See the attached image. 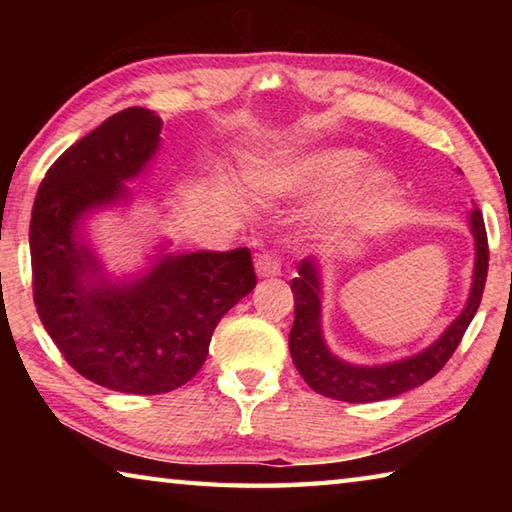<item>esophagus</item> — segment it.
I'll return each mask as SVG.
<instances>
[{
	"label": "esophagus",
	"mask_w": 512,
	"mask_h": 512,
	"mask_svg": "<svg viewBox=\"0 0 512 512\" xmlns=\"http://www.w3.org/2000/svg\"><path fill=\"white\" fill-rule=\"evenodd\" d=\"M255 271H257L259 277L280 275V271H282L280 257L273 255V253H259V255L255 257Z\"/></svg>",
	"instance_id": "obj_1"
}]
</instances>
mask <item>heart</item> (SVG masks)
<instances>
[{
	"label": "heart",
	"instance_id": "b5f03b06",
	"mask_svg": "<svg viewBox=\"0 0 512 512\" xmlns=\"http://www.w3.org/2000/svg\"><path fill=\"white\" fill-rule=\"evenodd\" d=\"M363 164V153L350 149H327L309 153L305 158L291 162H273L255 173L253 183L264 194H289V192H318L339 185L352 176ZM391 183V173L386 169H370L352 192L343 198L339 216L348 219L372 196L384 192Z\"/></svg>",
	"mask_w": 512,
	"mask_h": 512
}]
</instances>
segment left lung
<instances>
[{
	"mask_svg": "<svg viewBox=\"0 0 512 512\" xmlns=\"http://www.w3.org/2000/svg\"><path fill=\"white\" fill-rule=\"evenodd\" d=\"M472 235L476 241V266L470 300L447 332L420 354L411 359L388 363V366L363 368L336 359L327 350L320 334V277L316 259H302L298 264V277L291 280L293 300H296V320L289 334V350L302 379L316 393L341 402H379L388 397L402 395L411 388L438 375L445 363L452 359L465 329L470 327L476 309L481 305L485 277H488V235H485L483 214L472 212Z\"/></svg>",
	"mask_w": 512,
	"mask_h": 512,
	"instance_id": "left-lung-1",
	"label": "left lung"
}]
</instances>
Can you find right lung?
<instances>
[{"label":"right lung","instance_id":"obj_1","mask_svg":"<svg viewBox=\"0 0 512 512\" xmlns=\"http://www.w3.org/2000/svg\"><path fill=\"white\" fill-rule=\"evenodd\" d=\"M162 119L126 108L51 164L31 212L33 302L51 341L79 375L110 391H176L207 359L219 320L255 289L248 248L167 255L131 287H110L79 219L126 198L121 180L160 146Z\"/></svg>","mask_w":512,"mask_h":512}]
</instances>
